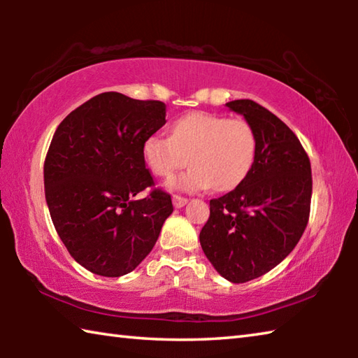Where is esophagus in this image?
<instances>
[{"label": "esophagus", "mask_w": 358, "mask_h": 358, "mask_svg": "<svg viewBox=\"0 0 358 358\" xmlns=\"http://www.w3.org/2000/svg\"><path fill=\"white\" fill-rule=\"evenodd\" d=\"M186 202H187V199H186V197H183V196H178V194H175V196H173V205H175V208H181V207H185Z\"/></svg>", "instance_id": "obj_1"}]
</instances>
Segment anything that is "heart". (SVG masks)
<instances>
[{
	"label": "heart",
	"instance_id": "1",
	"mask_svg": "<svg viewBox=\"0 0 358 358\" xmlns=\"http://www.w3.org/2000/svg\"><path fill=\"white\" fill-rule=\"evenodd\" d=\"M143 161L159 178H172L183 191H229L250 173L257 155V134L243 118H227L205 112L187 113L172 126L171 136L155 134L143 142Z\"/></svg>",
	"mask_w": 358,
	"mask_h": 358
}]
</instances>
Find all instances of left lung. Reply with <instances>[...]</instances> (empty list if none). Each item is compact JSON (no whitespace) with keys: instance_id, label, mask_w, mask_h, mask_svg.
<instances>
[{"instance_id":"8db88e82","label":"left lung","mask_w":358,"mask_h":358,"mask_svg":"<svg viewBox=\"0 0 358 358\" xmlns=\"http://www.w3.org/2000/svg\"><path fill=\"white\" fill-rule=\"evenodd\" d=\"M257 134L250 173L224 196L210 201L201 230L205 256L230 282L268 273L299 243L310 220L313 177L305 148L286 123L251 99L226 104Z\"/></svg>"}]
</instances>
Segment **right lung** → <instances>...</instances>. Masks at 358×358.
I'll list each match as a JSON object with an SVG mask.
<instances>
[{
  "mask_svg": "<svg viewBox=\"0 0 358 358\" xmlns=\"http://www.w3.org/2000/svg\"><path fill=\"white\" fill-rule=\"evenodd\" d=\"M166 124V104L107 92L66 117L44 162L45 201L66 250L94 275L129 273L153 250L172 215L142 147ZM151 187L147 198L134 201Z\"/></svg>",
  "mask_w": 358,
  "mask_h": 358,
  "instance_id": "add662e5",
  "label": "right lung"
}]
</instances>
